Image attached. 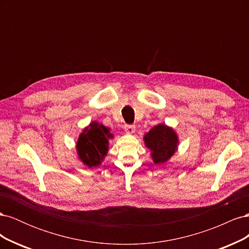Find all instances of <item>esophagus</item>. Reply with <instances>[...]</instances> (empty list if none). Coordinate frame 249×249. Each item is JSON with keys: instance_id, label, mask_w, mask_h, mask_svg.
I'll use <instances>...</instances> for the list:
<instances>
[{"instance_id": "obj_1", "label": "esophagus", "mask_w": 249, "mask_h": 249, "mask_svg": "<svg viewBox=\"0 0 249 249\" xmlns=\"http://www.w3.org/2000/svg\"><path fill=\"white\" fill-rule=\"evenodd\" d=\"M124 131L127 134H133L135 132V126L132 124H125L124 125Z\"/></svg>"}]
</instances>
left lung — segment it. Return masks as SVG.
Wrapping results in <instances>:
<instances>
[{"instance_id": "8db88e82", "label": "left lung", "mask_w": 249, "mask_h": 249, "mask_svg": "<svg viewBox=\"0 0 249 249\" xmlns=\"http://www.w3.org/2000/svg\"><path fill=\"white\" fill-rule=\"evenodd\" d=\"M146 147L152 150V158L155 164H161L170 159L178 147V135L171 127L165 124H158L144 136Z\"/></svg>"}]
</instances>
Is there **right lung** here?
Listing matches in <instances>:
<instances>
[{"label": "right lung", "mask_w": 249, "mask_h": 249, "mask_svg": "<svg viewBox=\"0 0 249 249\" xmlns=\"http://www.w3.org/2000/svg\"><path fill=\"white\" fill-rule=\"evenodd\" d=\"M110 129L93 122L83 131L77 142L80 160L88 167H95L103 162L108 153V139L112 138Z\"/></svg>", "instance_id": "add662e5"}]
</instances>
